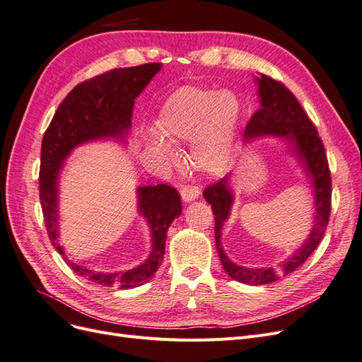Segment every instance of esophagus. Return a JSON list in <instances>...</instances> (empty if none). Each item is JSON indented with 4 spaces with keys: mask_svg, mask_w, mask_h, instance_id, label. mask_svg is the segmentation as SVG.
<instances>
[{
    "mask_svg": "<svg viewBox=\"0 0 362 362\" xmlns=\"http://www.w3.org/2000/svg\"><path fill=\"white\" fill-rule=\"evenodd\" d=\"M199 187H196V185H182L181 189V198L184 202H192L194 199L199 198Z\"/></svg>",
    "mask_w": 362,
    "mask_h": 362,
    "instance_id": "obj_1",
    "label": "esophagus"
}]
</instances>
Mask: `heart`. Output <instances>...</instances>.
<instances>
[{"mask_svg": "<svg viewBox=\"0 0 362 362\" xmlns=\"http://www.w3.org/2000/svg\"><path fill=\"white\" fill-rule=\"evenodd\" d=\"M240 103L229 90L184 86L163 104L149 133L151 149L169 164L178 156L167 144H192L194 166L205 173H222L234 157Z\"/></svg>", "mask_w": 362, "mask_h": 362, "instance_id": "1", "label": "heart"}]
</instances>
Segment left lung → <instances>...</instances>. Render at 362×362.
<instances>
[{
	"mask_svg": "<svg viewBox=\"0 0 362 362\" xmlns=\"http://www.w3.org/2000/svg\"><path fill=\"white\" fill-rule=\"evenodd\" d=\"M255 81L258 86L261 105L249 120L245 129V139L250 140L264 136H275L286 140L296 158L302 163L303 172L310 180L314 190L315 205L314 225L310 235L305 238L300 247L296 249L286 261H282L281 270L272 267L249 269L238 266L229 259L221 243L222 226L231 214L234 204V193L231 185H229L231 173L213 185H208L204 190V198L211 205L214 214L216 247L225 272L229 278L238 282L262 286V284H272L281 276L294 272L319 246L325 235L327 222H329L332 182L323 141L302 105L296 100V96L282 83L270 78L267 75L261 74Z\"/></svg>",
	"mask_w": 362,
	"mask_h": 362,
	"instance_id": "1",
	"label": "left lung"
}]
</instances>
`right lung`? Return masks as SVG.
I'll use <instances>...</instances> for the list:
<instances>
[{"label":"right lung","instance_id":"obj_1","mask_svg":"<svg viewBox=\"0 0 362 362\" xmlns=\"http://www.w3.org/2000/svg\"><path fill=\"white\" fill-rule=\"evenodd\" d=\"M160 69L161 63L119 68L75 86L59 105L42 140L39 193L48 237L76 275L104 287L134 288L156 275L164 258L168 229L182 210L180 193L166 184L137 187L139 213L151 229V254L134 269L103 273L71 261L59 245V175L76 146L101 139L125 141L136 98Z\"/></svg>","mask_w":362,"mask_h":362}]
</instances>
